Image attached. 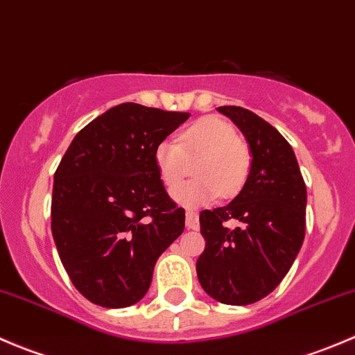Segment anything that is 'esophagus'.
I'll use <instances>...</instances> for the list:
<instances>
[{
	"mask_svg": "<svg viewBox=\"0 0 355 355\" xmlns=\"http://www.w3.org/2000/svg\"><path fill=\"white\" fill-rule=\"evenodd\" d=\"M185 225H187V228H191V230H198L199 218H198V213H196V211L187 209V213H185Z\"/></svg>",
	"mask_w": 355,
	"mask_h": 355,
	"instance_id": "obj_1",
	"label": "esophagus"
}]
</instances>
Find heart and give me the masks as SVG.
Here are the masks:
<instances>
[{"label": "heart", "mask_w": 355, "mask_h": 355, "mask_svg": "<svg viewBox=\"0 0 355 355\" xmlns=\"http://www.w3.org/2000/svg\"><path fill=\"white\" fill-rule=\"evenodd\" d=\"M191 159L198 161V180L184 182L171 191L184 206H202L218 196L230 198L244 185L250 156L232 123L220 116H206L180 134V142L164 139L157 144L155 161L161 180L173 187L185 177Z\"/></svg>", "instance_id": "1"}]
</instances>
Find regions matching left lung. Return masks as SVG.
I'll return each instance as SVG.
<instances>
[{"label":"left lung","mask_w":355,"mask_h":355,"mask_svg":"<svg viewBox=\"0 0 355 355\" xmlns=\"http://www.w3.org/2000/svg\"><path fill=\"white\" fill-rule=\"evenodd\" d=\"M216 110L241 128L252 159L230 202L200 211L206 249L196 270L207 295L247 306L273 292L292 268L306 235L307 192L292 146L273 125L241 106ZM228 219L239 225L227 229Z\"/></svg>","instance_id":"obj_1"}]
</instances>
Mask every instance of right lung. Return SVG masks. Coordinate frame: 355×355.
I'll list each match as a JSON object with an SVG mask.
<instances>
[{"label":"right lung","mask_w":355,"mask_h":355,"mask_svg":"<svg viewBox=\"0 0 355 355\" xmlns=\"http://www.w3.org/2000/svg\"><path fill=\"white\" fill-rule=\"evenodd\" d=\"M191 113L123 103L85 125L55 173L51 232L75 288L111 309L148 293L157 257L185 228L155 151Z\"/></svg>","instance_id":"right-lung-1"}]
</instances>
